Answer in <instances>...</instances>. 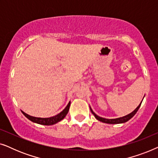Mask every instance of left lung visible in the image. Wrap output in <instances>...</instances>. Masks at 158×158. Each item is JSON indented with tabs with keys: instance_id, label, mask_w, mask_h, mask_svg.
I'll return each instance as SVG.
<instances>
[{
	"instance_id": "left-lung-1",
	"label": "left lung",
	"mask_w": 158,
	"mask_h": 158,
	"mask_svg": "<svg viewBox=\"0 0 158 158\" xmlns=\"http://www.w3.org/2000/svg\"><path fill=\"white\" fill-rule=\"evenodd\" d=\"M142 102V101H141V103H139V106L136 108V109L134 110V111L131 112V113L127 114V115L124 116H122V117H119V118H103V117H101V116H99L97 115L94 113V111H93V110L91 108L90 106V111L92 112V114H94L95 117L97 120L100 121L101 122H103V123H106V124H122V123H125L127 122H128V121L130 119L133 117L135 115V114L137 113L138 109H139L140 106H141V103Z\"/></svg>"
}]
</instances>
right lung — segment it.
<instances>
[{"instance_id":"1","label":"right lung","mask_w":158,"mask_h":158,"mask_svg":"<svg viewBox=\"0 0 158 158\" xmlns=\"http://www.w3.org/2000/svg\"><path fill=\"white\" fill-rule=\"evenodd\" d=\"M70 101H69L68 104L67 105V106L64 108V110L60 112V114H57V115L52 116V117H49V118H40V117H35V116H30L29 114H26L25 112H23V111H21L23 115H24L26 117H27L28 119H29L30 121H31L32 122L34 123H36V124H42V125H53L57 124V122L62 121L63 118L65 117L67 114H68V111H69V109H70Z\"/></svg>"}]
</instances>
